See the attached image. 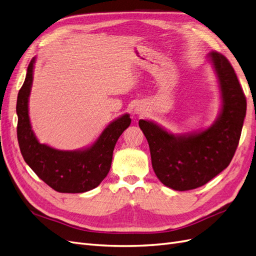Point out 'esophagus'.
<instances>
[{
    "instance_id": "esophagus-1",
    "label": "esophagus",
    "mask_w": 256,
    "mask_h": 256,
    "mask_svg": "<svg viewBox=\"0 0 256 256\" xmlns=\"http://www.w3.org/2000/svg\"><path fill=\"white\" fill-rule=\"evenodd\" d=\"M136 112H138V111H136Z\"/></svg>"
}]
</instances>
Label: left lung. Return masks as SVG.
I'll list each match as a JSON object with an SVG mask.
<instances>
[{
    "instance_id": "8db88e82",
    "label": "left lung",
    "mask_w": 256,
    "mask_h": 256,
    "mask_svg": "<svg viewBox=\"0 0 256 256\" xmlns=\"http://www.w3.org/2000/svg\"><path fill=\"white\" fill-rule=\"evenodd\" d=\"M207 58L218 78L222 100L221 112L210 127L174 134L152 120H138L150 145L154 173L176 191L198 188L228 166L246 118V96L234 68L221 53L212 51Z\"/></svg>"
}]
</instances>
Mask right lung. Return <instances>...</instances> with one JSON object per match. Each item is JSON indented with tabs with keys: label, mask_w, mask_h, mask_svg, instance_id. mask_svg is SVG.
Here are the masks:
<instances>
[{
	"label": "right lung",
	"mask_w": 256,
	"mask_h": 256,
	"mask_svg": "<svg viewBox=\"0 0 256 256\" xmlns=\"http://www.w3.org/2000/svg\"><path fill=\"white\" fill-rule=\"evenodd\" d=\"M36 58L30 62L24 83L17 99V136L23 159L35 174L52 189L62 193H82L96 188L110 171L113 150L118 138L131 122L124 114L108 125L86 148L60 150L38 142L30 126L28 97Z\"/></svg>",
	"instance_id": "right-lung-1"
}]
</instances>
